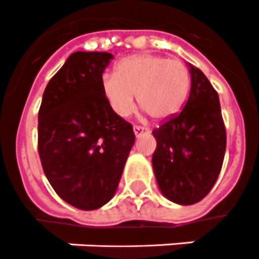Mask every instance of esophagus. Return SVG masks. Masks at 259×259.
Here are the masks:
<instances>
[{"mask_svg": "<svg viewBox=\"0 0 259 259\" xmlns=\"http://www.w3.org/2000/svg\"><path fill=\"white\" fill-rule=\"evenodd\" d=\"M134 134H136V137H142V136H146V134H149V129H146V127H142V126H134L133 127Z\"/></svg>", "mask_w": 259, "mask_h": 259, "instance_id": "34e87169", "label": "esophagus"}]
</instances>
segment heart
Here are the masks:
<instances>
[{"label": "heart", "instance_id": "1", "mask_svg": "<svg viewBox=\"0 0 259 259\" xmlns=\"http://www.w3.org/2000/svg\"><path fill=\"white\" fill-rule=\"evenodd\" d=\"M191 86L189 71L177 59L157 55H136L122 59L115 76L102 80L106 101L119 117H127L138 105L154 121H166L180 111Z\"/></svg>", "mask_w": 259, "mask_h": 259}]
</instances>
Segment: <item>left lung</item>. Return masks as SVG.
I'll list each match as a JSON object with an SVG mask.
<instances>
[{
	"instance_id": "obj_1",
	"label": "left lung",
	"mask_w": 259,
	"mask_h": 259,
	"mask_svg": "<svg viewBox=\"0 0 259 259\" xmlns=\"http://www.w3.org/2000/svg\"><path fill=\"white\" fill-rule=\"evenodd\" d=\"M191 91L180 113L153 130L157 141L152 164L162 195L173 203L195 204L208 195L226 153L221 103L199 68L189 64Z\"/></svg>"
}]
</instances>
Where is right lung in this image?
I'll list each match as a JSON object with an SVG mask.
<instances>
[{
  "label": "right lung",
  "mask_w": 259,
  "mask_h": 259,
  "mask_svg": "<svg viewBox=\"0 0 259 259\" xmlns=\"http://www.w3.org/2000/svg\"><path fill=\"white\" fill-rule=\"evenodd\" d=\"M114 56L75 52L52 76L38 110V154L55 192L79 209L114 196L136 141L133 126L114 113L102 74Z\"/></svg>",
  "instance_id": "1"
}]
</instances>
